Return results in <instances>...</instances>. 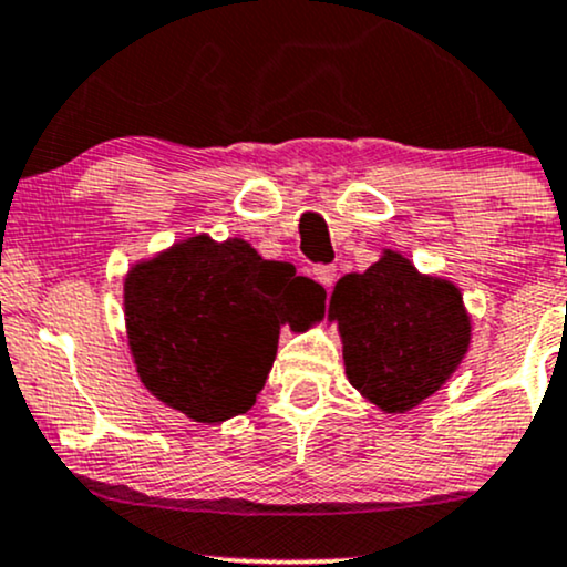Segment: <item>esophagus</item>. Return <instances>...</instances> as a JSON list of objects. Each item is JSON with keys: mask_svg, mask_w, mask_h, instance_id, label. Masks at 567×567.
Returning a JSON list of instances; mask_svg holds the SVG:
<instances>
[{"mask_svg": "<svg viewBox=\"0 0 567 567\" xmlns=\"http://www.w3.org/2000/svg\"><path fill=\"white\" fill-rule=\"evenodd\" d=\"M313 277H317L319 282L324 285V288H332V285H336V279H338V269L332 264H319L317 269H313Z\"/></svg>", "mask_w": 567, "mask_h": 567, "instance_id": "obj_1", "label": "esophagus"}]
</instances>
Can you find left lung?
Returning <instances> with one entry per match:
<instances>
[{
  "mask_svg": "<svg viewBox=\"0 0 567 567\" xmlns=\"http://www.w3.org/2000/svg\"><path fill=\"white\" fill-rule=\"evenodd\" d=\"M330 317L343 336L351 385L383 412H406L433 395L470 343L460 290L417 275L391 250L364 275L340 279Z\"/></svg>",
  "mask_w": 567,
  "mask_h": 567,
  "instance_id": "obj_1",
  "label": "left lung"
}]
</instances>
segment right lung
Listing matches in <instances>:
<instances>
[{
	"instance_id": "obj_1",
	"label": "right lung",
	"mask_w": 567,
	"mask_h": 567,
	"mask_svg": "<svg viewBox=\"0 0 567 567\" xmlns=\"http://www.w3.org/2000/svg\"><path fill=\"white\" fill-rule=\"evenodd\" d=\"M128 343L147 391L189 420L221 422L256 404L285 309H309L290 264L245 240L193 237L126 279Z\"/></svg>"
}]
</instances>
